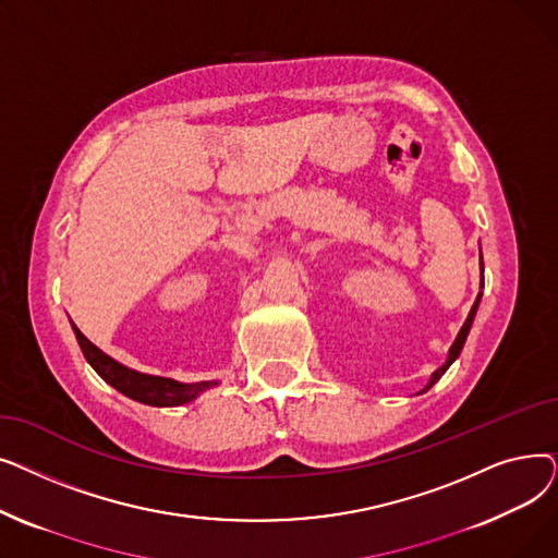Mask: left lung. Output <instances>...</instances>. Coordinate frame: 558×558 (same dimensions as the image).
<instances>
[{
  "mask_svg": "<svg viewBox=\"0 0 558 558\" xmlns=\"http://www.w3.org/2000/svg\"><path fill=\"white\" fill-rule=\"evenodd\" d=\"M482 271H484V267H482ZM482 287H484V274H482ZM480 301H482V294L477 296V301H475V305H473V310H471V314H468V318H465V324H463V328L459 330V335H457V339H454V343H452V348H450V355H448V362L441 366V368H436L434 373H432V377H429V385L425 387V391L427 389H432L434 385H436V379H441V375L450 368V364L459 357V353H461V348H463V343H465V337H468V332H471V326H473V318H475V312H477V307H480Z\"/></svg>",
  "mask_w": 558,
  "mask_h": 558,
  "instance_id": "1",
  "label": "left lung"
}]
</instances>
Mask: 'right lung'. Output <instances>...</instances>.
<instances>
[{
	"mask_svg": "<svg viewBox=\"0 0 558 558\" xmlns=\"http://www.w3.org/2000/svg\"><path fill=\"white\" fill-rule=\"evenodd\" d=\"M76 341L83 350L85 360L90 362V366L106 379L110 387L117 391H122L124 396L151 404V407H175V404H185L194 400L201 391L215 387L217 383H196V385H183L175 383V379L169 377H158V375H144L137 371H131L122 364H117L108 355H104L101 350L83 337V332L72 324Z\"/></svg>",
	"mask_w": 558,
	"mask_h": 558,
	"instance_id": "add662e5",
	"label": "right lung"
}]
</instances>
